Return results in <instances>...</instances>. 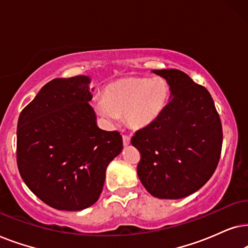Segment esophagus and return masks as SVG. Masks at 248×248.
I'll list each match as a JSON object with an SVG mask.
<instances>
[{
    "label": "esophagus",
    "instance_id": "obj_1",
    "mask_svg": "<svg viewBox=\"0 0 248 248\" xmlns=\"http://www.w3.org/2000/svg\"><path fill=\"white\" fill-rule=\"evenodd\" d=\"M122 141H124V146H127L130 144V137L128 135H122Z\"/></svg>",
    "mask_w": 248,
    "mask_h": 248
}]
</instances>
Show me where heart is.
Segmentation results:
<instances>
[{"mask_svg": "<svg viewBox=\"0 0 248 248\" xmlns=\"http://www.w3.org/2000/svg\"><path fill=\"white\" fill-rule=\"evenodd\" d=\"M169 100V85L161 77H124L110 82L103 90V97L94 102L101 117L113 121L124 115L133 129L150 126L162 114Z\"/></svg>", "mask_w": 248, "mask_h": 248, "instance_id": "b5f03b06", "label": "heart"}]
</instances>
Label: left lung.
<instances>
[{
	"label": "left lung",
	"instance_id": "obj_1",
	"mask_svg": "<svg viewBox=\"0 0 248 248\" xmlns=\"http://www.w3.org/2000/svg\"><path fill=\"white\" fill-rule=\"evenodd\" d=\"M153 72L166 79L172 98L153 124L131 138L140 153L137 174L154 197L183 199L204 186L216 171L222 124L204 86L177 69Z\"/></svg>",
	"mask_w": 248,
	"mask_h": 248
}]
</instances>
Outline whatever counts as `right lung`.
I'll return each instance as SVG.
<instances>
[{
  "mask_svg": "<svg viewBox=\"0 0 248 248\" xmlns=\"http://www.w3.org/2000/svg\"><path fill=\"white\" fill-rule=\"evenodd\" d=\"M87 76L47 82L21 111L16 164L22 180L53 209L80 211L96 202L105 170L121 153L119 131L97 127Z\"/></svg>",
  "mask_w": 248,
  "mask_h": 248,
  "instance_id": "right-lung-1",
  "label": "right lung"
}]
</instances>
